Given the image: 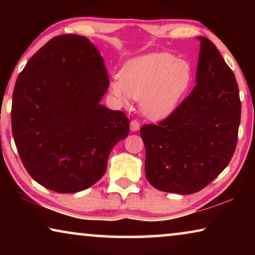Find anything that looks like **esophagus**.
Here are the masks:
<instances>
[{"label":"esophagus","mask_w":255,"mask_h":255,"mask_svg":"<svg viewBox=\"0 0 255 255\" xmlns=\"http://www.w3.org/2000/svg\"><path fill=\"white\" fill-rule=\"evenodd\" d=\"M130 128H131V131H133V132L138 131L139 128H140V123H139L137 120H132L130 123Z\"/></svg>","instance_id":"esophagus-1"}]
</instances>
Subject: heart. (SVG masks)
Listing matches in <instances>:
<instances>
[{"mask_svg": "<svg viewBox=\"0 0 255 255\" xmlns=\"http://www.w3.org/2000/svg\"><path fill=\"white\" fill-rule=\"evenodd\" d=\"M193 73L189 62L169 53H152L127 62L111 82V92L124 106L131 99L152 120H161L177 107L189 88Z\"/></svg>", "mask_w": 255, "mask_h": 255, "instance_id": "obj_1", "label": "heart"}]
</instances>
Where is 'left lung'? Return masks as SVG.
Returning <instances> with one entry per match:
<instances>
[{
	"label": "left lung",
	"instance_id": "8db88e82",
	"mask_svg": "<svg viewBox=\"0 0 255 255\" xmlns=\"http://www.w3.org/2000/svg\"><path fill=\"white\" fill-rule=\"evenodd\" d=\"M196 86L158 124H145V174L167 193L194 194L229 165L242 115L236 76L211 40L200 37Z\"/></svg>",
	"mask_w": 255,
	"mask_h": 255
}]
</instances>
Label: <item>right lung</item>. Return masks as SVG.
Masks as SVG:
<instances>
[{
    "label": "right lung",
    "mask_w": 255,
    "mask_h": 255,
    "mask_svg": "<svg viewBox=\"0 0 255 255\" xmlns=\"http://www.w3.org/2000/svg\"><path fill=\"white\" fill-rule=\"evenodd\" d=\"M108 88L103 58L86 37L52 38L27 61L13 89L11 128L34 181L71 194L103 176L111 149L130 131L123 111L100 104Z\"/></svg>",
    "instance_id": "1"
}]
</instances>
